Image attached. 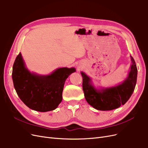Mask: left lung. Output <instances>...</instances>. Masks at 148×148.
<instances>
[{"mask_svg": "<svg viewBox=\"0 0 148 148\" xmlns=\"http://www.w3.org/2000/svg\"><path fill=\"white\" fill-rule=\"evenodd\" d=\"M130 71L124 82L117 86L97 89L92 85L90 77L81 72L82 88L88 103L97 110L110 111L125 105L130 99L136 87L137 68L133 57Z\"/></svg>", "mask_w": 148, "mask_h": 148, "instance_id": "left-lung-1", "label": "left lung"}]
</instances>
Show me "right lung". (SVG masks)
Wrapping results in <instances>:
<instances>
[{
	"instance_id": "1",
	"label": "right lung",
	"mask_w": 148,
	"mask_h": 148,
	"mask_svg": "<svg viewBox=\"0 0 148 148\" xmlns=\"http://www.w3.org/2000/svg\"><path fill=\"white\" fill-rule=\"evenodd\" d=\"M75 71L74 68H60L47 75L31 73L20 53L12 67V78L16 91L25 105L34 111L47 112L60 103L65 80Z\"/></svg>"
}]
</instances>
